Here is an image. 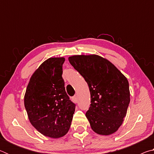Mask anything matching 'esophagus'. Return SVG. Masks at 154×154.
Returning <instances> with one entry per match:
<instances>
[{
  "instance_id": "esophagus-1",
  "label": "esophagus",
  "mask_w": 154,
  "mask_h": 154,
  "mask_svg": "<svg viewBox=\"0 0 154 154\" xmlns=\"http://www.w3.org/2000/svg\"><path fill=\"white\" fill-rule=\"evenodd\" d=\"M72 100L73 101L74 103H77L78 101V98H77V96H74L73 97H72Z\"/></svg>"
}]
</instances>
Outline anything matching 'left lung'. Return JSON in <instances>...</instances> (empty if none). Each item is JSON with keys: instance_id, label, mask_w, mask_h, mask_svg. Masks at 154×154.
Returning <instances> with one entry per match:
<instances>
[{"instance_id": "8db88e82", "label": "left lung", "mask_w": 154, "mask_h": 154, "mask_svg": "<svg viewBox=\"0 0 154 154\" xmlns=\"http://www.w3.org/2000/svg\"><path fill=\"white\" fill-rule=\"evenodd\" d=\"M69 60L89 87L91 104L85 116L93 131L101 135L113 134L123 123L130 103L126 77L98 55L72 56Z\"/></svg>"}]
</instances>
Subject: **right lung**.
Listing matches in <instances>:
<instances>
[{
	"instance_id": "add662e5",
	"label": "right lung",
	"mask_w": 154,
	"mask_h": 154,
	"mask_svg": "<svg viewBox=\"0 0 154 154\" xmlns=\"http://www.w3.org/2000/svg\"><path fill=\"white\" fill-rule=\"evenodd\" d=\"M64 61L60 57L43 62L30 77L24 96L31 124L44 136L54 139L67 133L75 109L62 77Z\"/></svg>"
}]
</instances>
